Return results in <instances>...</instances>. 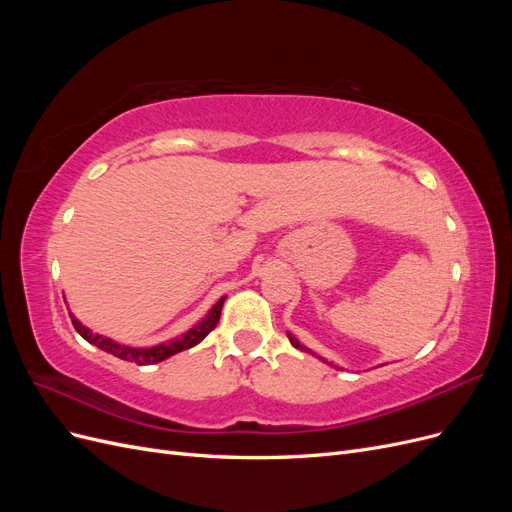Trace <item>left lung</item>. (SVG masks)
<instances>
[{"label":"left lung","instance_id":"1","mask_svg":"<svg viewBox=\"0 0 512 512\" xmlns=\"http://www.w3.org/2000/svg\"><path fill=\"white\" fill-rule=\"evenodd\" d=\"M288 337H290V344H292V346H294V348H301V350H305V352H307V348H305V346H301V344H299V342H297V339H294V337H292V335H290V333H288Z\"/></svg>","mask_w":512,"mask_h":512}]
</instances>
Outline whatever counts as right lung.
Returning <instances> with one entry per match:
<instances>
[{"label": "right lung", "instance_id": "add662e5", "mask_svg": "<svg viewBox=\"0 0 512 512\" xmlns=\"http://www.w3.org/2000/svg\"><path fill=\"white\" fill-rule=\"evenodd\" d=\"M224 301H226V297H222L218 303H215L211 307V312L203 320H200L194 329H190L188 333H183L181 337H175V339H170V342L160 344V346H153V348H132V346L117 344V342H113L111 337H104V335H98L94 331H89L72 314H70V318H72L74 329L79 331V335L83 339H87L89 344H94L100 350L117 356V359H121V361H130V363H136V365H153V363H160V361L168 359V356H173V354H177L181 350H188V348L203 342V339L215 329V324H218Z\"/></svg>", "mask_w": 512, "mask_h": 512}]
</instances>
